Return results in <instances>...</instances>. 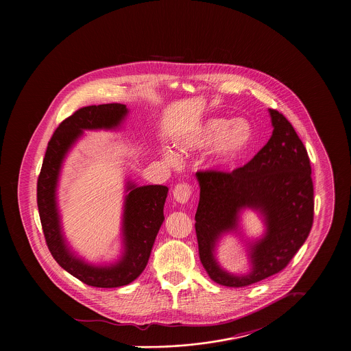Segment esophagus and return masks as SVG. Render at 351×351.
Masks as SVG:
<instances>
[{
    "label": "esophagus",
    "instance_id": "esophagus-1",
    "mask_svg": "<svg viewBox=\"0 0 351 351\" xmlns=\"http://www.w3.org/2000/svg\"><path fill=\"white\" fill-rule=\"evenodd\" d=\"M192 192L193 191H192V186L189 184H178V185H176V188L173 191V196L178 202L185 204L191 199Z\"/></svg>",
    "mask_w": 351,
    "mask_h": 351
}]
</instances>
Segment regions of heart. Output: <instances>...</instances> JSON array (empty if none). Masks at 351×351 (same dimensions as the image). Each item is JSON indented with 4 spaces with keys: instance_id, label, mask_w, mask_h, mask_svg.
<instances>
[{
    "instance_id": "obj_1",
    "label": "heart",
    "mask_w": 351,
    "mask_h": 351,
    "mask_svg": "<svg viewBox=\"0 0 351 351\" xmlns=\"http://www.w3.org/2000/svg\"><path fill=\"white\" fill-rule=\"evenodd\" d=\"M251 142L252 127L246 119L210 117L181 141V147L201 151L213 146L210 151L212 165L226 167L237 162L249 149ZM169 159L173 160V155L169 154Z\"/></svg>"
}]
</instances>
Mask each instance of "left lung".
Here are the masks:
<instances>
[{"instance_id": "obj_1", "label": "left lung", "mask_w": 351, "mask_h": 351, "mask_svg": "<svg viewBox=\"0 0 351 351\" xmlns=\"http://www.w3.org/2000/svg\"><path fill=\"white\" fill-rule=\"evenodd\" d=\"M273 134L269 142L243 167L232 173L197 171L200 201L196 234L200 261L210 280L242 288L281 271L304 245L313 223V184L306 150L287 117L269 109ZM258 210L267 231L251 244L252 270L234 276L214 258L221 235L237 230L242 208Z\"/></svg>"}]
</instances>
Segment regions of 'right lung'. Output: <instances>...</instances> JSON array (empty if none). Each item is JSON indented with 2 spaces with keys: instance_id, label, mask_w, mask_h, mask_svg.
<instances>
[{
  "instance_id": "add662e5",
  "label": "right lung",
  "mask_w": 351,
  "mask_h": 351,
  "mask_svg": "<svg viewBox=\"0 0 351 351\" xmlns=\"http://www.w3.org/2000/svg\"><path fill=\"white\" fill-rule=\"evenodd\" d=\"M128 109L123 104L90 105L78 109L63 120L53 132L38 178L39 216L53 259L71 276L96 288L128 285L145 270L156 234L165 220L163 205L167 186H136L127 182L124 201L121 258L109 266H95L73 254L66 245L56 205V186L66 154L85 130H114L123 123Z\"/></svg>"
}]
</instances>
